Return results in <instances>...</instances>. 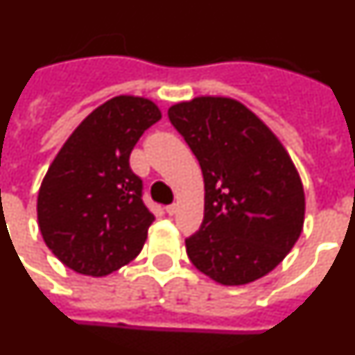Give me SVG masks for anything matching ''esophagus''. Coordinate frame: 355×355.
Returning <instances> with one entry per match:
<instances>
[{
  "label": "esophagus",
  "instance_id": "obj_1",
  "mask_svg": "<svg viewBox=\"0 0 355 355\" xmlns=\"http://www.w3.org/2000/svg\"><path fill=\"white\" fill-rule=\"evenodd\" d=\"M166 213H168L169 216H173V214L177 213V205H175V204H169V205H166Z\"/></svg>",
  "mask_w": 355,
  "mask_h": 355
}]
</instances>
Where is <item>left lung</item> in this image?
I'll use <instances>...</instances> for the list:
<instances>
[{"label":"left lung","instance_id":"1","mask_svg":"<svg viewBox=\"0 0 355 355\" xmlns=\"http://www.w3.org/2000/svg\"><path fill=\"white\" fill-rule=\"evenodd\" d=\"M204 175V220L186 238L196 269L245 285L284 260L302 234L305 193L293 160L242 103L196 97L168 110Z\"/></svg>","mask_w":355,"mask_h":355}]
</instances>
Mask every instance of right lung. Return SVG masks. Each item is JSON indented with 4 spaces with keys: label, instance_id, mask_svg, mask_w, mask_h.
I'll use <instances>...</instances> for the list:
<instances>
[{
    "label": "right lung",
    "instance_id": "add662e5",
    "mask_svg": "<svg viewBox=\"0 0 355 355\" xmlns=\"http://www.w3.org/2000/svg\"><path fill=\"white\" fill-rule=\"evenodd\" d=\"M160 117L151 101L113 97L76 128L53 159L37 196V222L44 243L71 270L106 276L142 251L155 216L130 155Z\"/></svg>",
    "mask_w": 355,
    "mask_h": 355
}]
</instances>
